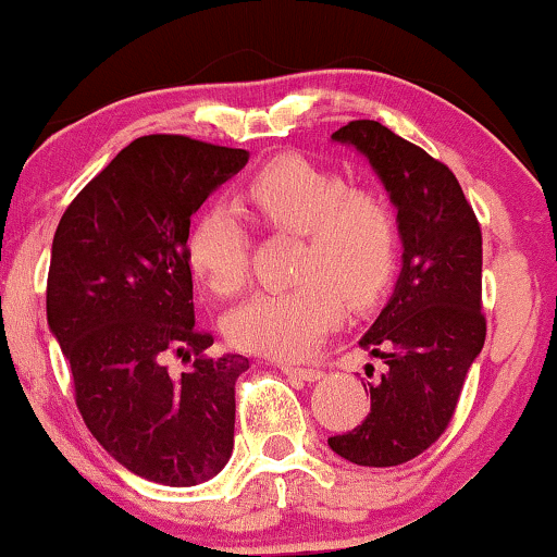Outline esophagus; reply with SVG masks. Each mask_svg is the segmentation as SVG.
Returning <instances> with one entry per match:
<instances>
[{
  "label": "esophagus",
  "mask_w": 557,
  "mask_h": 557,
  "mask_svg": "<svg viewBox=\"0 0 557 557\" xmlns=\"http://www.w3.org/2000/svg\"><path fill=\"white\" fill-rule=\"evenodd\" d=\"M281 369H284L286 374L299 376V380H305V382H318L322 376L320 367H292V363H281Z\"/></svg>",
  "instance_id": "obj_1"
}]
</instances>
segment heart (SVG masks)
<instances>
[{"label": "heart", "instance_id": "obj_1", "mask_svg": "<svg viewBox=\"0 0 557 557\" xmlns=\"http://www.w3.org/2000/svg\"><path fill=\"white\" fill-rule=\"evenodd\" d=\"M247 203L271 232L301 235L299 281L263 289L226 318V338L243 351L305 359L338 325L346 301L374 305L393 281L400 245L395 206L374 188H351L335 170L305 157L271 160L245 183ZM250 235L230 201L206 203L188 232V260L211 292L232 297L247 281Z\"/></svg>", "mask_w": 557, "mask_h": 557}]
</instances>
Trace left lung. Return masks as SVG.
<instances>
[{"label":"left lung","mask_w":557,"mask_h":557,"mask_svg":"<svg viewBox=\"0 0 557 557\" xmlns=\"http://www.w3.org/2000/svg\"><path fill=\"white\" fill-rule=\"evenodd\" d=\"M333 139L369 157L397 206L405 252L393 299L359 341L387 363L369 384L372 410L327 444L354 465L395 468L449 429L485 343L483 232L455 173L421 147L376 121H348Z\"/></svg>","instance_id":"left-lung-1"}]
</instances>
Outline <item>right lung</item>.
<instances>
[{"mask_svg": "<svg viewBox=\"0 0 557 557\" xmlns=\"http://www.w3.org/2000/svg\"><path fill=\"white\" fill-rule=\"evenodd\" d=\"M247 162L245 149L181 134L128 144L66 206L46 314L72 369L74 403L108 455L152 483H203L235 446L239 354L194 318L190 214ZM170 355L189 367L169 372Z\"/></svg>", "mask_w": 557, "mask_h": 557, "instance_id": "add662e5", "label": "right lung"}]
</instances>
